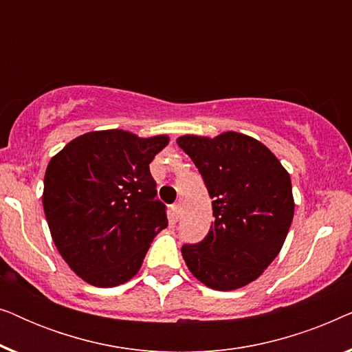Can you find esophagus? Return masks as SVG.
Returning <instances> with one entry per match:
<instances>
[{"mask_svg":"<svg viewBox=\"0 0 352 352\" xmlns=\"http://www.w3.org/2000/svg\"><path fill=\"white\" fill-rule=\"evenodd\" d=\"M179 214H181V205L179 204H175V205L171 206V219L176 223V221L179 219Z\"/></svg>","mask_w":352,"mask_h":352,"instance_id":"esophagus-1","label":"esophagus"}]
</instances>
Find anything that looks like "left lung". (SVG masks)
<instances>
[{
    "label": "left lung",
    "mask_w": 352,
    "mask_h": 352,
    "mask_svg": "<svg viewBox=\"0 0 352 352\" xmlns=\"http://www.w3.org/2000/svg\"><path fill=\"white\" fill-rule=\"evenodd\" d=\"M176 142L199 168L213 199L208 235L181 248L187 267L213 290L248 285L287 239L295 213L290 175L264 144L242 133L186 134Z\"/></svg>",
    "instance_id": "8db88e82"
}]
</instances>
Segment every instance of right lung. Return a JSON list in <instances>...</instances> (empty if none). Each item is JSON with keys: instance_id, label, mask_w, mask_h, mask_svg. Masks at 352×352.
<instances>
[{"instance_id": "1", "label": "right lung", "mask_w": 352, "mask_h": 352, "mask_svg": "<svg viewBox=\"0 0 352 352\" xmlns=\"http://www.w3.org/2000/svg\"><path fill=\"white\" fill-rule=\"evenodd\" d=\"M170 142L123 129L75 138L51 158L43 208L57 252L94 287L136 276L155 235L168 226L148 165Z\"/></svg>"}]
</instances>
